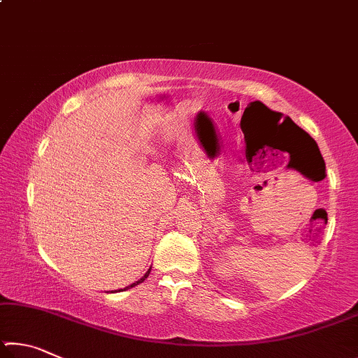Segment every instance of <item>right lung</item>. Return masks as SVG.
I'll list each match as a JSON object with an SVG mask.
<instances>
[{
	"label": "right lung",
	"mask_w": 358,
	"mask_h": 358,
	"mask_svg": "<svg viewBox=\"0 0 358 358\" xmlns=\"http://www.w3.org/2000/svg\"><path fill=\"white\" fill-rule=\"evenodd\" d=\"M150 271H151V266H150V268L147 270V273H145L142 278H141V280H138V281H136V282H132L131 284V286H128V287H124V289H120L118 290V292H121V290H128V289H131V287H134V286H137V284H141V282H143L145 280H147V278H148V275H150ZM115 292H117V290H115Z\"/></svg>",
	"instance_id": "obj_1"
}]
</instances>
